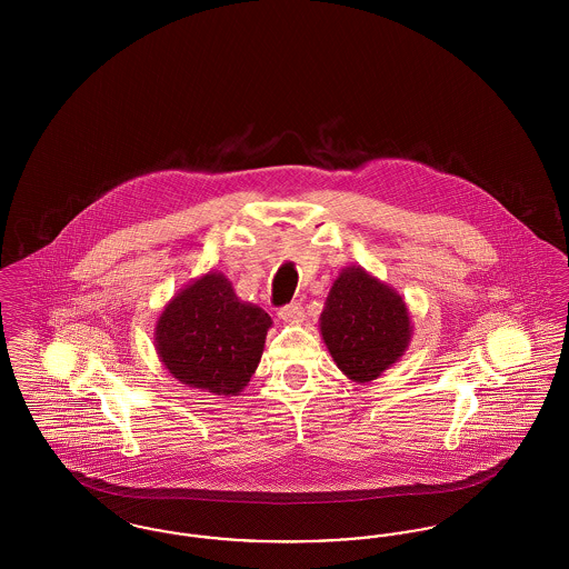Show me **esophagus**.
I'll use <instances>...</instances> for the list:
<instances>
[{
	"label": "esophagus",
	"mask_w": 569,
	"mask_h": 569,
	"mask_svg": "<svg viewBox=\"0 0 569 569\" xmlns=\"http://www.w3.org/2000/svg\"><path fill=\"white\" fill-rule=\"evenodd\" d=\"M279 318H281L283 322L297 325V322H300V320L305 318V309H302L300 302H290V305H286V307L279 309Z\"/></svg>",
	"instance_id": "esophagus-1"
}]
</instances>
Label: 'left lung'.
Wrapping results in <instances>:
<instances>
[{
    "label": "left lung",
    "instance_id": "left-lung-1",
    "mask_svg": "<svg viewBox=\"0 0 569 569\" xmlns=\"http://www.w3.org/2000/svg\"><path fill=\"white\" fill-rule=\"evenodd\" d=\"M320 332L343 376L369 383L403 358L413 326L403 297L352 264L330 286Z\"/></svg>",
    "mask_w": 569,
    "mask_h": 569
}]
</instances>
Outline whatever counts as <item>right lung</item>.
Instances as JSON below:
<instances>
[{
    "label": "right lung",
    "mask_w": 569,
    "mask_h": 569,
    "mask_svg": "<svg viewBox=\"0 0 569 569\" xmlns=\"http://www.w3.org/2000/svg\"><path fill=\"white\" fill-rule=\"evenodd\" d=\"M271 326V316L237 297L223 272L209 271L166 302L156 350L181 383L237 397L258 369Z\"/></svg>",
    "instance_id": "right-lung-1"
}]
</instances>
